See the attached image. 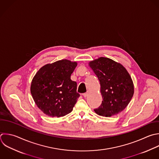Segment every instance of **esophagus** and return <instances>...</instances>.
<instances>
[{
  "label": "esophagus",
  "instance_id": "1",
  "mask_svg": "<svg viewBox=\"0 0 159 159\" xmlns=\"http://www.w3.org/2000/svg\"><path fill=\"white\" fill-rule=\"evenodd\" d=\"M88 94H89V92H86V93H84V94H83V97H84V98H86V97L88 96Z\"/></svg>",
  "mask_w": 159,
  "mask_h": 159
}]
</instances>
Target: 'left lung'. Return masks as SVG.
Listing matches in <instances>:
<instances>
[{"mask_svg": "<svg viewBox=\"0 0 159 159\" xmlns=\"http://www.w3.org/2000/svg\"><path fill=\"white\" fill-rule=\"evenodd\" d=\"M101 84L102 103L94 111L98 115L111 117L122 111L134 94V84L125 68L112 60L101 57L89 63Z\"/></svg>", "mask_w": 159, "mask_h": 159, "instance_id": "obj_1", "label": "left lung"}]
</instances>
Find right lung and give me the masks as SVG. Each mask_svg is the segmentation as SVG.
<instances>
[{
  "mask_svg": "<svg viewBox=\"0 0 159 159\" xmlns=\"http://www.w3.org/2000/svg\"><path fill=\"white\" fill-rule=\"evenodd\" d=\"M76 62L67 60L43 66L32 80L30 91L38 107L50 117L70 113L78 98L77 83L71 80Z\"/></svg>",
  "mask_w": 159,
  "mask_h": 159,
  "instance_id": "1",
  "label": "right lung"
}]
</instances>
